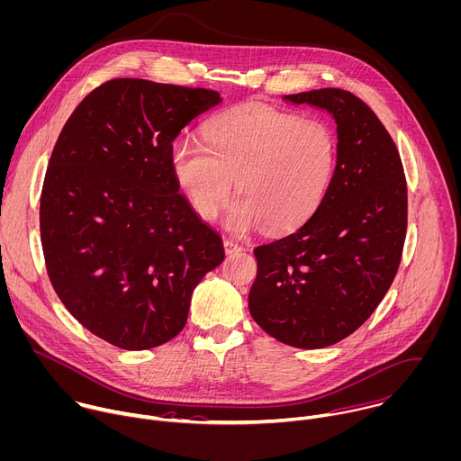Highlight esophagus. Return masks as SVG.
Listing matches in <instances>:
<instances>
[{"instance_id": "1", "label": "esophagus", "mask_w": 461, "mask_h": 461, "mask_svg": "<svg viewBox=\"0 0 461 461\" xmlns=\"http://www.w3.org/2000/svg\"><path fill=\"white\" fill-rule=\"evenodd\" d=\"M242 248H240V244H237L235 240H230V239H226L224 240V251H226V255H231V253H237V251H240Z\"/></svg>"}]
</instances>
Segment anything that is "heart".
Wrapping results in <instances>:
<instances>
[{
	"label": "heart",
	"instance_id": "obj_1",
	"mask_svg": "<svg viewBox=\"0 0 461 461\" xmlns=\"http://www.w3.org/2000/svg\"><path fill=\"white\" fill-rule=\"evenodd\" d=\"M335 163L328 124L257 103L212 119L204 142L177 137L170 146L174 179L199 217L213 219L237 179L224 219L233 233H287L303 224L321 206Z\"/></svg>",
	"mask_w": 461,
	"mask_h": 461
}]
</instances>
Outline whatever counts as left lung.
Here are the masks:
<instances>
[{
  "mask_svg": "<svg viewBox=\"0 0 461 461\" xmlns=\"http://www.w3.org/2000/svg\"><path fill=\"white\" fill-rule=\"evenodd\" d=\"M284 101L335 119L337 167L308 221L255 248L248 305L278 342L322 349L355 333L391 287L407 230V185L391 135L362 99L321 88Z\"/></svg>",
  "mask_w": 461,
  "mask_h": 461,
  "instance_id": "8db88e82",
  "label": "left lung"
}]
</instances>
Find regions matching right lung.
I'll use <instances>...</instances> for the list:
<instances>
[{
  "label": "right lung",
  "mask_w": 461,
  "mask_h": 461,
  "mask_svg": "<svg viewBox=\"0 0 461 461\" xmlns=\"http://www.w3.org/2000/svg\"><path fill=\"white\" fill-rule=\"evenodd\" d=\"M221 101L206 88L112 79L54 146L40 206L47 271L70 315L115 348L177 337L194 289L224 260L170 168L176 137Z\"/></svg>",
  "instance_id": "1"
}]
</instances>
